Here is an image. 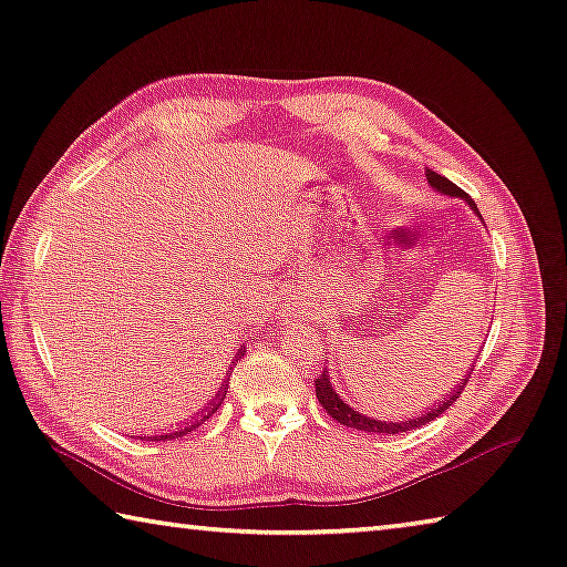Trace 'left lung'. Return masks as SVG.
<instances>
[{"instance_id":"8db88e82","label":"left lung","mask_w":567,"mask_h":567,"mask_svg":"<svg viewBox=\"0 0 567 567\" xmlns=\"http://www.w3.org/2000/svg\"><path fill=\"white\" fill-rule=\"evenodd\" d=\"M426 179H430V185H432L436 192H442V195L466 199L468 207H472V209L476 212V215H478L476 202H474L472 197H468L462 187H456V185L452 183V179L436 175L434 169H426ZM478 217H482V215H478ZM472 370H474V368H468V372L464 375L462 384H458L456 390H452L450 398H446L442 404H436L434 410L424 412L422 416H414V420H404V422H382V420H372V416H365V414H360V412H355L352 408H348V404L338 398V392L333 390V384H330L328 370H323V372H320V378H316V398H318L320 404H323V410H326L330 416H333L336 422L346 424V426H352V430H362V432H372V434H400V432L416 430V426L432 422V420H436V416H440L442 412L450 410L452 404L456 402L458 394H462V390H464V384L468 382V378H472Z\"/></svg>"}]
</instances>
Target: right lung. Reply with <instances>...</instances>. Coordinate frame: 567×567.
Instances as JSON below:
<instances>
[{"label":"right lung","instance_id":"right-lung-1","mask_svg":"<svg viewBox=\"0 0 567 567\" xmlns=\"http://www.w3.org/2000/svg\"><path fill=\"white\" fill-rule=\"evenodd\" d=\"M224 394H227V384H221V390H219V394H217V398H215V402H212L205 412L197 414L195 420L185 422L183 426H177V430L167 432V434H155V436H147V442H165V440H175V436H183V434H187V432H192V430H197L199 424H205V422L209 420V416L219 410V404L224 402ZM141 440H143V436H141Z\"/></svg>","mask_w":567,"mask_h":567}]
</instances>
